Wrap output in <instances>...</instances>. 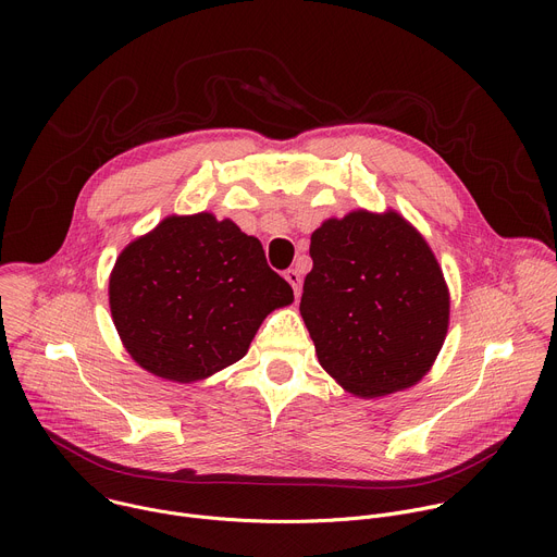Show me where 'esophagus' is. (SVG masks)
<instances>
[{"mask_svg":"<svg viewBox=\"0 0 557 557\" xmlns=\"http://www.w3.org/2000/svg\"><path fill=\"white\" fill-rule=\"evenodd\" d=\"M286 282L293 286V293H295V297H299L301 295V275H299V271L297 269H290V271H286Z\"/></svg>","mask_w":557,"mask_h":557,"instance_id":"34e87169","label":"esophagus"}]
</instances>
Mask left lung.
I'll use <instances>...</instances> for the list:
<instances>
[{
  "instance_id": "8db88e82",
  "label": "left lung",
  "mask_w": 557,
  "mask_h": 557,
  "mask_svg": "<svg viewBox=\"0 0 557 557\" xmlns=\"http://www.w3.org/2000/svg\"><path fill=\"white\" fill-rule=\"evenodd\" d=\"M299 312L322 368L361 399L417 385L449 326V290L425 237L394 209H355L310 235Z\"/></svg>"
}]
</instances>
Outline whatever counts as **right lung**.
Returning a JSON list of instances; mask_svg holds the SVG:
<instances>
[{
    "label": "right lung",
    "mask_w": 557,
    "mask_h": 557,
    "mask_svg": "<svg viewBox=\"0 0 557 557\" xmlns=\"http://www.w3.org/2000/svg\"><path fill=\"white\" fill-rule=\"evenodd\" d=\"M110 310L129 357L176 383L240 361L260 324L293 304L262 243L209 211L168 215L132 240L110 273Z\"/></svg>",
    "instance_id": "add662e5"
}]
</instances>
